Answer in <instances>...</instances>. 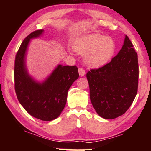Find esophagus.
Segmentation results:
<instances>
[{"label":"esophagus","instance_id":"esophagus-1","mask_svg":"<svg viewBox=\"0 0 151 151\" xmlns=\"http://www.w3.org/2000/svg\"><path fill=\"white\" fill-rule=\"evenodd\" d=\"M78 73H79V75L80 76H84L85 75L86 72L82 68H79V69H78Z\"/></svg>","mask_w":151,"mask_h":151}]
</instances>
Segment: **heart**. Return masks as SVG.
Listing matches in <instances>:
<instances>
[{"label":"heart","mask_w":151,"mask_h":151,"mask_svg":"<svg viewBox=\"0 0 151 151\" xmlns=\"http://www.w3.org/2000/svg\"><path fill=\"white\" fill-rule=\"evenodd\" d=\"M73 48L76 53L84 55L86 65L99 67L110 60L115 52V44L110 37L93 34L78 39Z\"/></svg>","instance_id":"obj_1"}]
</instances>
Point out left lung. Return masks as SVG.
I'll list each match as a JSON object with an SVG mask.
<instances>
[{"instance_id":"8db88e82","label":"left lung","mask_w":151,"mask_h":151,"mask_svg":"<svg viewBox=\"0 0 151 151\" xmlns=\"http://www.w3.org/2000/svg\"><path fill=\"white\" fill-rule=\"evenodd\" d=\"M90 99L97 113L104 119L124 114L137 92L139 67L137 54L129 37L110 63L86 73Z\"/></svg>"}]
</instances>
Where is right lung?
I'll use <instances>...</instances> for the list:
<instances>
[{
    "mask_svg": "<svg viewBox=\"0 0 151 151\" xmlns=\"http://www.w3.org/2000/svg\"><path fill=\"white\" fill-rule=\"evenodd\" d=\"M43 32L40 29L31 33L20 45L15 58L14 85L18 100L29 114L42 121H51L65 108L68 91L79 73L76 66L58 65L41 82L29 74L26 66L29 44L31 39L38 38Z\"/></svg>",
    "mask_w": 151,
    "mask_h": 151,
    "instance_id": "right-lung-1",
    "label": "right lung"
}]
</instances>
